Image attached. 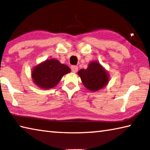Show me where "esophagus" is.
Segmentation results:
<instances>
[{
	"mask_svg": "<svg viewBox=\"0 0 150 150\" xmlns=\"http://www.w3.org/2000/svg\"><path fill=\"white\" fill-rule=\"evenodd\" d=\"M78 70V67L76 66H72V67H71V70H72V72L73 73H76L77 72V71Z\"/></svg>",
	"mask_w": 150,
	"mask_h": 150,
	"instance_id": "esophagus-1",
	"label": "esophagus"
}]
</instances>
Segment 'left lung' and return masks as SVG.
Instances as JSON below:
<instances>
[{"instance_id":"8db88e82","label":"left lung","mask_w":150,"mask_h":150,"mask_svg":"<svg viewBox=\"0 0 150 150\" xmlns=\"http://www.w3.org/2000/svg\"><path fill=\"white\" fill-rule=\"evenodd\" d=\"M78 74L84 86L93 92L103 88L109 81V74L96 61L91 62L86 70L81 69L78 71Z\"/></svg>"}]
</instances>
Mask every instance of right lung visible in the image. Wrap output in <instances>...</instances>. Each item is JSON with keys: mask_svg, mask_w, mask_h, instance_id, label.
Returning <instances> with one entry per match:
<instances>
[{"mask_svg": "<svg viewBox=\"0 0 150 150\" xmlns=\"http://www.w3.org/2000/svg\"><path fill=\"white\" fill-rule=\"evenodd\" d=\"M70 69L56 59H47L35 66L31 72L33 82L43 89L52 88L58 84L64 75Z\"/></svg>", "mask_w": 150, "mask_h": 150, "instance_id": "add662e5", "label": "right lung"}]
</instances>
